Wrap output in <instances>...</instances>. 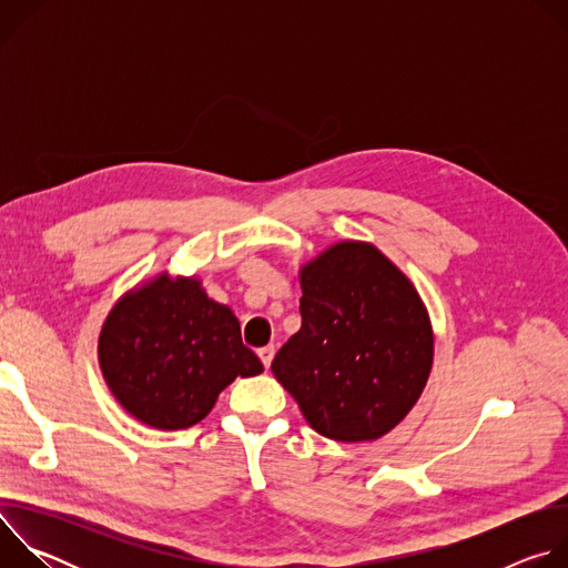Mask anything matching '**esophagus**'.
Returning a JSON list of instances; mask_svg holds the SVG:
<instances>
[{"mask_svg":"<svg viewBox=\"0 0 568 568\" xmlns=\"http://www.w3.org/2000/svg\"><path fill=\"white\" fill-rule=\"evenodd\" d=\"M274 346H263V348H258V357H261V362L265 364V368H270V364H272V359H274Z\"/></svg>","mask_w":568,"mask_h":568,"instance_id":"1","label":"esophagus"}]
</instances>
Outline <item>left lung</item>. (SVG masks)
Wrapping results in <instances>:
<instances>
[{
    "mask_svg": "<svg viewBox=\"0 0 568 568\" xmlns=\"http://www.w3.org/2000/svg\"><path fill=\"white\" fill-rule=\"evenodd\" d=\"M301 331L274 377L331 440H377L425 390L434 328L416 285L375 245L342 240L298 267Z\"/></svg>",
    "mask_w": 568,
    "mask_h": 568,
    "instance_id": "8db88e82",
    "label": "left lung"
}]
</instances>
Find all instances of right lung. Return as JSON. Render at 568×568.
I'll list each match as a JSON object with an SVG mask.
<instances>
[{
	"label": "right lung",
	"instance_id": "right-lung-1",
	"mask_svg": "<svg viewBox=\"0 0 568 568\" xmlns=\"http://www.w3.org/2000/svg\"><path fill=\"white\" fill-rule=\"evenodd\" d=\"M99 364L121 407L161 432L197 425L235 377L263 373L240 339L233 310L213 301L197 276L169 272L141 281L112 305Z\"/></svg>",
	"mask_w": 568,
	"mask_h": 568
}]
</instances>
